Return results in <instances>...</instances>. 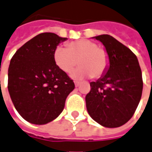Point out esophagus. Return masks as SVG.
Masks as SVG:
<instances>
[{"mask_svg":"<svg viewBox=\"0 0 152 152\" xmlns=\"http://www.w3.org/2000/svg\"><path fill=\"white\" fill-rule=\"evenodd\" d=\"M75 86H76V87H77L78 86L80 85V83H79V82H77V81H75Z\"/></svg>","mask_w":152,"mask_h":152,"instance_id":"esophagus-1","label":"esophagus"}]
</instances>
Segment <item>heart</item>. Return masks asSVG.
Segmentation results:
<instances>
[{"instance_id": "obj_1", "label": "heart", "mask_w": 152, "mask_h": 152, "mask_svg": "<svg viewBox=\"0 0 152 152\" xmlns=\"http://www.w3.org/2000/svg\"><path fill=\"white\" fill-rule=\"evenodd\" d=\"M53 58L57 66L64 72L69 73L77 65H80L72 73L74 77H99L109 66V55L107 50L99 47L91 40H78L70 42L66 48L58 46L54 50Z\"/></svg>"}]
</instances>
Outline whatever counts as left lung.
<instances>
[{
    "label": "left lung",
    "mask_w": 152,
    "mask_h": 152,
    "mask_svg": "<svg viewBox=\"0 0 152 152\" xmlns=\"http://www.w3.org/2000/svg\"><path fill=\"white\" fill-rule=\"evenodd\" d=\"M102 42L109 55V67L96 82H91L86 96L89 115L100 125L114 128L123 126L134 115L142 96V78L140 64L129 48L113 37H94Z\"/></svg>",
    "instance_id": "1"
}]
</instances>
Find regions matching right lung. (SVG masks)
<instances>
[{
	"mask_svg": "<svg viewBox=\"0 0 152 152\" xmlns=\"http://www.w3.org/2000/svg\"><path fill=\"white\" fill-rule=\"evenodd\" d=\"M53 33H42L19 48L8 71V90L16 110L28 123L43 125L63 110L75 83L54 61L53 53L66 41Z\"/></svg>",
	"mask_w": 152,
	"mask_h": 152,
	"instance_id": "1",
	"label": "right lung"
}]
</instances>
